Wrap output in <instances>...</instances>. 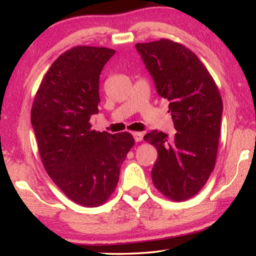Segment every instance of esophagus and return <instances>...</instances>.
Wrapping results in <instances>:
<instances>
[{"label":"esophagus","mask_w":256,"mask_h":256,"mask_svg":"<svg viewBox=\"0 0 256 256\" xmlns=\"http://www.w3.org/2000/svg\"><path fill=\"white\" fill-rule=\"evenodd\" d=\"M133 136H134V140H136V142H141L142 140H144V133H141V132H134Z\"/></svg>","instance_id":"34e87169"}]
</instances>
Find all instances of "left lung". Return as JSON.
Instances as JSON below:
<instances>
[{
	"mask_svg": "<svg viewBox=\"0 0 256 256\" xmlns=\"http://www.w3.org/2000/svg\"><path fill=\"white\" fill-rule=\"evenodd\" d=\"M136 47L158 94L170 102L177 131L170 140L157 131L144 138L158 151L154 185L170 200L185 201L200 192L214 168L222 99L214 78L188 47L164 38Z\"/></svg>",
	"mask_w": 256,
	"mask_h": 256,
	"instance_id": "left-lung-1",
	"label": "left lung"
}]
</instances>
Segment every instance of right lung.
Instances as JSON below:
<instances>
[{
    "label": "right lung",
    "instance_id": "obj_1",
    "mask_svg": "<svg viewBox=\"0 0 256 256\" xmlns=\"http://www.w3.org/2000/svg\"><path fill=\"white\" fill-rule=\"evenodd\" d=\"M114 50L76 46L46 72L32 107V125L47 174L73 202L105 203L116 188L120 164L134 146L128 132L92 130L98 112L99 76Z\"/></svg>",
    "mask_w": 256,
    "mask_h": 256
}]
</instances>
